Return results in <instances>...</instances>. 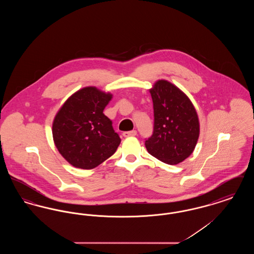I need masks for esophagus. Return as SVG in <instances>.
<instances>
[{
	"label": "esophagus",
	"mask_w": 254,
	"mask_h": 254,
	"mask_svg": "<svg viewBox=\"0 0 254 254\" xmlns=\"http://www.w3.org/2000/svg\"><path fill=\"white\" fill-rule=\"evenodd\" d=\"M137 131L136 130H130V131H125L123 132L124 137H131V136H136Z\"/></svg>",
	"instance_id": "1"
}]
</instances>
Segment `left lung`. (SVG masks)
<instances>
[{"label":"left lung","mask_w":254,"mask_h":254,"mask_svg":"<svg viewBox=\"0 0 254 254\" xmlns=\"http://www.w3.org/2000/svg\"><path fill=\"white\" fill-rule=\"evenodd\" d=\"M154 110L152 135L145 139L149 154L176 165L189 157L199 137V120L192 103L175 85L160 80L150 90Z\"/></svg>","instance_id":"8db88e82"}]
</instances>
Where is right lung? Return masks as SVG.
<instances>
[{
  "label": "right lung",
  "instance_id": "right-lung-1",
  "mask_svg": "<svg viewBox=\"0 0 254 254\" xmlns=\"http://www.w3.org/2000/svg\"><path fill=\"white\" fill-rule=\"evenodd\" d=\"M112 95L96 87L80 89L63 105L52 126L56 147L73 167L96 168L113 155L121 143L104 109Z\"/></svg>",
  "mask_w": 254,
  "mask_h": 254
}]
</instances>
